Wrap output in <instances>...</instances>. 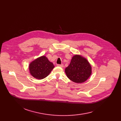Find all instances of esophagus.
<instances>
[{
  "instance_id": "34e87169",
  "label": "esophagus",
  "mask_w": 121,
  "mask_h": 121,
  "mask_svg": "<svg viewBox=\"0 0 121 121\" xmlns=\"http://www.w3.org/2000/svg\"><path fill=\"white\" fill-rule=\"evenodd\" d=\"M57 66L60 67H63V66H64V65H63V64H57Z\"/></svg>"
}]
</instances>
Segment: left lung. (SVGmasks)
Returning <instances> with one entry per match:
<instances>
[{
    "label": "left lung",
    "mask_w": 121,
    "mask_h": 121,
    "mask_svg": "<svg viewBox=\"0 0 121 121\" xmlns=\"http://www.w3.org/2000/svg\"><path fill=\"white\" fill-rule=\"evenodd\" d=\"M67 77L75 83H83L92 73V67L84 57L79 55H74L69 65L65 69Z\"/></svg>",
    "instance_id": "8db88e82"
}]
</instances>
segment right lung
I'll return each instance as SVG.
<instances>
[{
  "mask_svg": "<svg viewBox=\"0 0 121 121\" xmlns=\"http://www.w3.org/2000/svg\"><path fill=\"white\" fill-rule=\"evenodd\" d=\"M54 68L53 63L50 62L45 56L36 59L31 62L29 66L30 74L38 79H42L48 77Z\"/></svg>",
  "mask_w": 121,
  "mask_h": 121,
  "instance_id": "add662e5",
  "label": "right lung"
}]
</instances>
